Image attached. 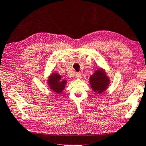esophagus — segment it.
Masks as SVG:
<instances>
[{
  "label": "esophagus",
  "mask_w": 146,
  "mask_h": 146,
  "mask_svg": "<svg viewBox=\"0 0 146 146\" xmlns=\"http://www.w3.org/2000/svg\"><path fill=\"white\" fill-rule=\"evenodd\" d=\"M76 77L77 79H81V74L80 73H77L76 74Z\"/></svg>",
  "instance_id": "esophagus-1"
}]
</instances>
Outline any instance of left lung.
<instances>
[{
	"instance_id": "8db88e82",
	"label": "left lung",
	"mask_w": 146,
	"mask_h": 146,
	"mask_svg": "<svg viewBox=\"0 0 146 146\" xmlns=\"http://www.w3.org/2000/svg\"><path fill=\"white\" fill-rule=\"evenodd\" d=\"M89 82L92 89L97 94L104 92L110 85V80L107 76L105 71L102 68H98L89 79Z\"/></svg>"
}]
</instances>
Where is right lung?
I'll return each mask as SVG.
<instances>
[{
  "mask_svg": "<svg viewBox=\"0 0 146 146\" xmlns=\"http://www.w3.org/2000/svg\"><path fill=\"white\" fill-rule=\"evenodd\" d=\"M48 84L49 89L57 94H61L64 90L67 81L63 80L57 73H53L48 77Z\"/></svg>",
  "mask_w": 146,
  "mask_h": 146,
  "instance_id": "add662e5",
  "label": "right lung"
}]
</instances>
